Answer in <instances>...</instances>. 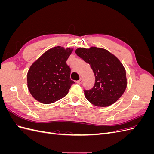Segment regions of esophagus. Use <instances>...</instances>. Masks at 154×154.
I'll list each match as a JSON object with an SVG mask.
<instances>
[{
	"instance_id": "esophagus-1",
	"label": "esophagus",
	"mask_w": 154,
	"mask_h": 154,
	"mask_svg": "<svg viewBox=\"0 0 154 154\" xmlns=\"http://www.w3.org/2000/svg\"><path fill=\"white\" fill-rule=\"evenodd\" d=\"M82 82H83V79L82 78H80V80H78V81H76V83H78V84H79V85H80V84H82Z\"/></svg>"
}]
</instances>
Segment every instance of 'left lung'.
<instances>
[{
    "instance_id": "8db88e82",
    "label": "left lung",
    "mask_w": 154,
    "mask_h": 154,
    "mask_svg": "<svg viewBox=\"0 0 154 154\" xmlns=\"http://www.w3.org/2000/svg\"><path fill=\"white\" fill-rule=\"evenodd\" d=\"M76 54L90 64L95 76L94 85L84 90L86 99L97 106H108L118 101L127 85L126 71L119 60L106 49L80 48Z\"/></svg>"
}]
</instances>
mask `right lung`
I'll return each instance as SVG.
<instances>
[{"mask_svg": "<svg viewBox=\"0 0 154 154\" xmlns=\"http://www.w3.org/2000/svg\"><path fill=\"white\" fill-rule=\"evenodd\" d=\"M73 49L57 46L48 50L32 63L27 74L32 96L44 104L53 103L66 96L74 83L66 63Z\"/></svg>", "mask_w": 154, "mask_h": 154, "instance_id": "add662e5", "label": "right lung"}]
</instances>
